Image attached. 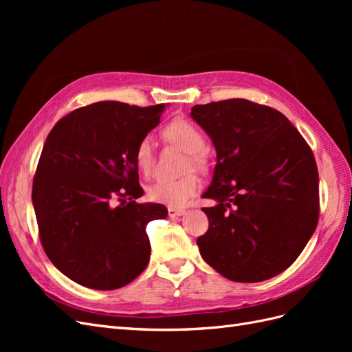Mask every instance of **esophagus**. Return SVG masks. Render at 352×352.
<instances>
[{
    "mask_svg": "<svg viewBox=\"0 0 352 352\" xmlns=\"http://www.w3.org/2000/svg\"><path fill=\"white\" fill-rule=\"evenodd\" d=\"M167 211H168V217H172V219L180 217V216L185 214V210H184V208H173V207H170Z\"/></svg>",
    "mask_w": 352,
    "mask_h": 352,
    "instance_id": "obj_1",
    "label": "esophagus"
}]
</instances>
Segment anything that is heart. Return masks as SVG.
<instances>
[{"mask_svg": "<svg viewBox=\"0 0 352 352\" xmlns=\"http://www.w3.org/2000/svg\"><path fill=\"white\" fill-rule=\"evenodd\" d=\"M163 138L167 144L176 145L180 150L186 151V157L184 160L185 170L190 166L201 170L207 168L208 155L202 148L206 142L204 135L194 123L184 119L173 120L163 129ZM133 158L138 170L142 175L151 176L154 173L157 157L151 136H144L138 141ZM199 189L201 182L198 176L194 173H186L175 180H158L148 189V197L158 204L176 208L185 206L190 198L198 194Z\"/></svg>", "mask_w": 352, "mask_h": 352, "instance_id": "heart-1", "label": "heart"}]
</instances>
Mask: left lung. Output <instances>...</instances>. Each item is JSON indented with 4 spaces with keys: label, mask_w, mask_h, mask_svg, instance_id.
Returning a JSON list of instances; mask_svg holds the SVG:
<instances>
[{
    "label": "left lung",
    "mask_w": 352,
    "mask_h": 352,
    "mask_svg": "<svg viewBox=\"0 0 352 352\" xmlns=\"http://www.w3.org/2000/svg\"><path fill=\"white\" fill-rule=\"evenodd\" d=\"M192 119L217 151L202 198L208 230L201 257L233 282L254 283L285 272L318 221V172L311 148L286 117L242 98L194 105Z\"/></svg>",
    "instance_id": "left-lung-1"
}]
</instances>
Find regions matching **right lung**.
Here are the masks:
<instances>
[{
  "label": "right lung",
  "mask_w": 352,
  "mask_h": 352,
  "mask_svg": "<svg viewBox=\"0 0 352 352\" xmlns=\"http://www.w3.org/2000/svg\"><path fill=\"white\" fill-rule=\"evenodd\" d=\"M166 105L94 102L60 119L47 136L32 185L39 239L69 279L111 291L150 261L146 225L166 219L162 204H140L138 141L160 123Z\"/></svg>",
  "instance_id": "obj_1"
}]
</instances>
